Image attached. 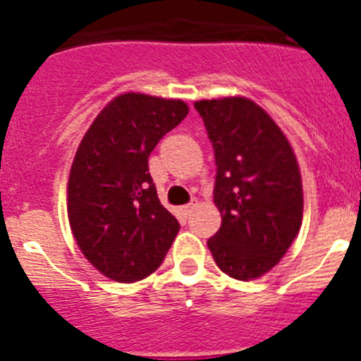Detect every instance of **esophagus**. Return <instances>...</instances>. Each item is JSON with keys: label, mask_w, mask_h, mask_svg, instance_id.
I'll return each mask as SVG.
<instances>
[{"label": "esophagus", "mask_w": 361, "mask_h": 361, "mask_svg": "<svg viewBox=\"0 0 361 361\" xmlns=\"http://www.w3.org/2000/svg\"><path fill=\"white\" fill-rule=\"evenodd\" d=\"M193 209H195V204L190 202V204H186V206H183V208H180V212H183L184 216H188L191 212H193Z\"/></svg>", "instance_id": "esophagus-1"}]
</instances>
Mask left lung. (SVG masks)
<instances>
[{
  "instance_id": "8db88e82",
  "label": "left lung",
  "mask_w": 361,
  "mask_h": 361,
  "mask_svg": "<svg viewBox=\"0 0 361 361\" xmlns=\"http://www.w3.org/2000/svg\"><path fill=\"white\" fill-rule=\"evenodd\" d=\"M195 110L215 152L213 200L222 215L208 247L231 279H258L280 262L302 226L298 162L282 130L250 99L197 101Z\"/></svg>"
}]
</instances>
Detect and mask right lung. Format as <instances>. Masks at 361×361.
Listing matches in <instances>:
<instances>
[{"label":"right lung","instance_id":"1","mask_svg":"<svg viewBox=\"0 0 361 361\" xmlns=\"http://www.w3.org/2000/svg\"><path fill=\"white\" fill-rule=\"evenodd\" d=\"M188 116L178 99L123 94L82 137L68 178V220L88 262L116 282L157 269L180 224L161 204L148 157Z\"/></svg>","mask_w":361,"mask_h":361}]
</instances>
